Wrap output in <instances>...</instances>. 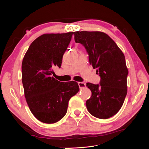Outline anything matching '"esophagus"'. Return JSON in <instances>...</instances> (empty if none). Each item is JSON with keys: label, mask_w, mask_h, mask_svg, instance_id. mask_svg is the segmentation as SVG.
I'll return each instance as SVG.
<instances>
[{"label": "esophagus", "mask_w": 149, "mask_h": 149, "mask_svg": "<svg viewBox=\"0 0 149 149\" xmlns=\"http://www.w3.org/2000/svg\"><path fill=\"white\" fill-rule=\"evenodd\" d=\"M78 86L81 89H82V88H86V84L83 82H78Z\"/></svg>", "instance_id": "1"}]
</instances>
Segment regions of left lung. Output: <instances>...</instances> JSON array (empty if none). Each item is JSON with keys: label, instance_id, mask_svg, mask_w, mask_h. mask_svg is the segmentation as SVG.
<instances>
[{"label": "left lung", "instance_id": "left-lung-1", "mask_svg": "<svg viewBox=\"0 0 149 149\" xmlns=\"http://www.w3.org/2000/svg\"><path fill=\"white\" fill-rule=\"evenodd\" d=\"M76 43L84 47L89 61L101 77L99 84L86 83L92 93L86 102L89 112L99 119H108L118 113L127 92L124 53L109 35L101 31H74Z\"/></svg>", "mask_w": 149, "mask_h": 149}]
</instances>
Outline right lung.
<instances>
[{"label": "right lung", "mask_w": 149, "mask_h": 149, "mask_svg": "<svg viewBox=\"0 0 149 149\" xmlns=\"http://www.w3.org/2000/svg\"><path fill=\"white\" fill-rule=\"evenodd\" d=\"M73 32L47 33L31 43L22 64L26 101L33 115L43 123L53 124L65 116L70 98L79 88L76 82L63 83L52 76L61 67L63 56Z\"/></svg>", "instance_id": "add662e5"}]
</instances>
